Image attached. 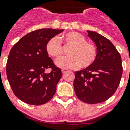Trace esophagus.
Masks as SVG:
<instances>
[{
  "label": "esophagus",
  "mask_w": 130,
  "mask_h": 130,
  "mask_svg": "<svg viewBox=\"0 0 130 130\" xmlns=\"http://www.w3.org/2000/svg\"><path fill=\"white\" fill-rule=\"evenodd\" d=\"M68 71V70L67 69H62V73H66V72H67Z\"/></svg>",
  "instance_id": "34e87169"
}]
</instances>
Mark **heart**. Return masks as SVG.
Returning a JSON list of instances; mask_svg holds the SVG:
<instances>
[{
    "instance_id": "heart-1",
    "label": "heart",
    "mask_w": 130,
    "mask_h": 130,
    "mask_svg": "<svg viewBox=\"0 0 130 130\" xmlns=\"http://www.w3.org/2000/svg\"><path fill=\"white\" fill-rule=\"evenodd\" d=\"M60 41L65 46L72 47L69 51L70 56L58 58L55 64L63 69L77 68L81 66L87 68L94 62L97 57V49L94 45L87 42L86 38L76 32H70L61 36ZM45 49L49 56L58 58L62 54V44L58 38L53 37L46 43Z\"/></svg>"
}]
</instances>
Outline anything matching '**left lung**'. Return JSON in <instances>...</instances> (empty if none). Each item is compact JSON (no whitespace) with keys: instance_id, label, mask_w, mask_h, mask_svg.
Masks as SVG:
<instances>
[{"instance_id":"1","label":"left lung","mask_w":130,"mask_h":130,"mask_svg":"<svg viewBox=\"0 0 130 130\" xmlns=\"http://www.w3.org/2000/svg\"><path fill=\"white\" fill-rule=\"evenodd\" d=\"M88 36L97 47L94 62L75 72L73 87L80 100L89 104L102 103L114 94L122 75L120 53L110 40L94 31Z\"/></svg>"}]
</instances>
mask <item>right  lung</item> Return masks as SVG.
Listing matches in <instances>:
<instances>
[{
    "label": "right lung",
    "mask_w": 130,
    "mask_h": 130,
    "mask_svg": "<svg viewBox=\"0 0 130 130\" xmlns=\"http://www.w3.org/2000/svg\"><path fill=\"white\" fill-rule=\"evenodd\" d=\"M63 30L42 28L32 31L21 38L10 50L7 78L14 94L26 104L42 105L55 95L62 73L49 57L45 46L49 39ZM48 68L52 72L46 74L44 71Z\"/></svg>",
    "instance_id": "right-lung-1"
}]
</instances>
